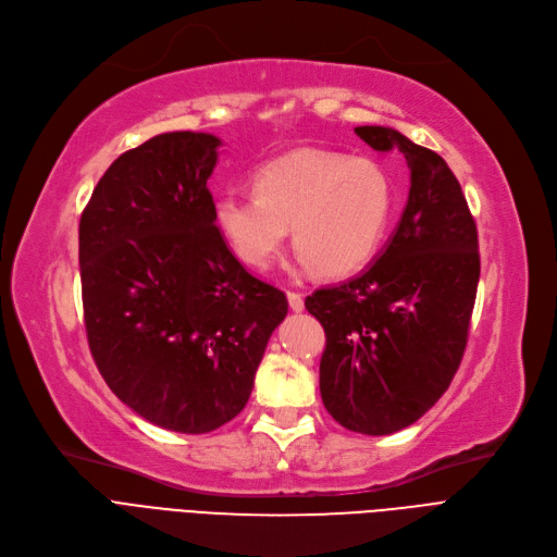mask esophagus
Returning a JSON list of instances; mask_svg holds the SVG:
<instances>
[{"label":"esophagus","mask_w":557,"mask_h":557,"mask_svg":"<svg viewBox=\"0 0 557 557\" xmlns=\"http://www.w3.org/2000/svg\"><path fill=\"white\" fill-rule=\"evenodd\" d=\"M286 298H288V307H292V311H302L305 309V298L300 294L288 292Z\"/></svg>","instance_id":"obj_1"}]
</instances>
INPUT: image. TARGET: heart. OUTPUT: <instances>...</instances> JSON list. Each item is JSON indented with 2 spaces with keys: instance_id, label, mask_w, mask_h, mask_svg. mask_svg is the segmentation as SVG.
Segmentation results:
<instances>
[{
  "instance_id": "heart-1",
  "label": "heart",
  "mask_w": 557,
  "mask_h": 557,
  "mask_svg": "<svg viewBox=\"0 0 557 557\" xmlns=\"http://www.w3.org/2000/svg\"><path fill=\"white\" fill-rule=\"evenodd\" d=\"M255 193L227 190L213 223L232 252L252 269H269L288 227L300 263L327 277L359 271L377 250L394 211V182L369 157L300 148L257 168Z\"/></svg>"
}]
</instances>
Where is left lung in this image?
Instances as JSON below:
<instances>
[{
	"label": "left lung",
	"instance_id": "left-lung-1",
	"mask_svg": "<svg viewBox=\"0 0 557 557\" xmlns=\"http://www.w3.org/2000/svg\"><path fill=\"white\" fill-rule=\"evenodd\" d=\"M355 134L377 152L405 154L407 205L375 263L313 292L305 307L325 330V409L377 437L419 421L448 389L467 348L480 255L462 186L437 152L392 127Z\"/></svg>",
	"mask_w": 557,
	"mask_h": 557
}]
</instances>
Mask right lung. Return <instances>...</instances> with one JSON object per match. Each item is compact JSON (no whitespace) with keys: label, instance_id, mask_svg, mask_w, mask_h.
I'll return each mask as SVG.
<instances>
[{"label":"right lung","instance_id":"right-lung-1","mask_svg":"<svg viewBox=\"0 0 557 557\" xmlns=\"http://www.w3.org/2000/svg\"><path fill=\"white\" fill-rule=\"evenodd\" d=\"M221 138L159 134L120 154L79 221L88 346L109 389L159 428L205 434L246 407L288 302L213 223Z\"/></svg>","mask_w":557,"mask_h":557}]
</instances>
